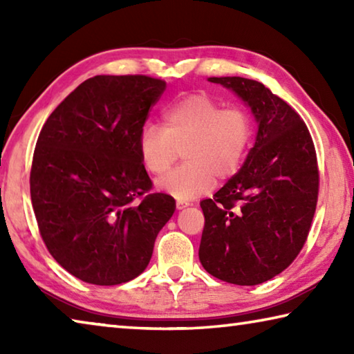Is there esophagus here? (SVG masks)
Listing matches in <instances>:
<instances>
[{
    "label": "esophagus",
    "instance_id": "esophagus-1",
    "mask_svg": "<svg viewBox=\"0 0 354 354\" xmlns=\"http://www.w3.org/2000/svg\"><path fill=\"white\" fill-rule=\"evenodd\" d=\"M190 205H192V203L187 201V200H178V201H176V207H178V209H185V207L190 206Z\"/></svg>",
    "mask_w": 354,
    "mask_h": 354
}]
</instances>
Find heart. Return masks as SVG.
<instances>
[{
    "mask_svg": "<svg viewBox=\"0 0 354 354\" xmlns=\"http://www.w3.org/2000/svg\"><path fill=\"white\" fill-rule=\"evenodd\" d=\"M254 137V118L241 106L225 107L207 93H190L162 111V127L143 124L137 148L145 169L156 176L170 170L183 149L185 164L158 183L179 200L206 194L215 179L241 169Z\"/></svg>",
    "mask_w": 354,
    "mask_h": 354,
    "instance_id": "heart-1",
    "label": "heart"
}]
</instances>
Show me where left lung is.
Listing matches in <instances>:
<instances>
[{
	"label": "left lung",
	"mask_w": 354,
	"mask_h": 354,
	"mask_svg": "<svg viewBox=\"0 0 354 354\" xmlns=\"http://www.w3.org/2000/svg\"><path fill=\"white\" fill-rule=\"evenodd\" d=\"M250 104L259 123L247 160L203 200L200 261L226 283L256 286L277 277L306 243L319 198V165L306 123L263 84L209 77Z\"/></svg>",
	"instance_id": "obj_1"
}]
</instances>
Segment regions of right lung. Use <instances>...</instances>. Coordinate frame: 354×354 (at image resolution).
I'll list each match as a JSON object with an SVG mask.
<instances>
[{
  "label": "right lung",
  "mask_w": 354,
  "mask_h": 354,
  "mask_svg": "<svg viewBox=\"0 0 354 354\" xmlns=\"http://www.w3.org/2000/svg\"><path fill=\"white\" fill-rule=\"evenodd\" d=\"M167 82L88 77L59 104L35 143L31 200L50 254L73 277L117 286L145 270L175 198L151 194L137 137Z\"/></svg>",
  "instance_id": "obj_1"
}]
</instances>
